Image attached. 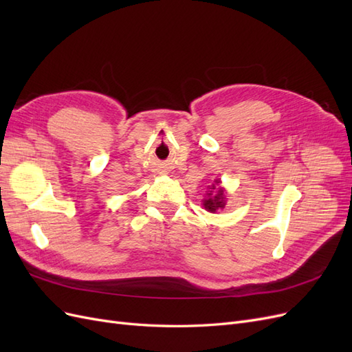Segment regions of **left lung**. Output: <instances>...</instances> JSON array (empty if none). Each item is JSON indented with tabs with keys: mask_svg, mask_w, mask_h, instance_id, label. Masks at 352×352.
I'll return each mask as SVG.
<instances>
[{
	"mask_svg": "<svg viewBox=\"0 0 352 352\" xmlns=\"http://www.w3.org/2000/svg\"><path fill=\"white\" fill-rule=\"evenodd\" d=\"M202 206L210 212H216L219 210H223L226 206V195L225 189L220 186V180L216 179L214 184L211 185L207 198L202 199Z\"/></svg>",
	"mask_w": 352,
	"mask_h": 352,
	"instance_id": "left-lung-1",
	"label": "left lung"
}]
</instances>
